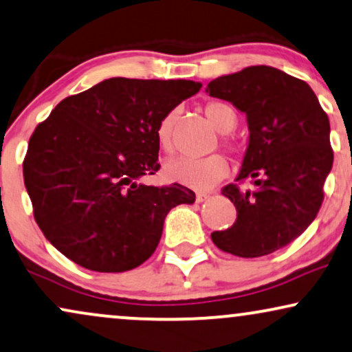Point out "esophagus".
Instances as JSON below:
<instances>
[{
    "label": "esophagus",
    "instance_id": "1",
    "mask_svg": "<svg viewBox=\"0 0 352 352\" xmlns=\"http://www.w3.org/2000/svg\"><path fill=\"white\" fill-rule=\"evenodd\" d=\"M208 198H209V195H208V193H197V201H198V203L206 201Z\"/></svg>",
    "mask_w": 352,
    "mask_h": 352
}]
</instances>
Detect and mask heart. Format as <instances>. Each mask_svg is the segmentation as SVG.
Masks as SVG:
<instances>
[{
	"instance_id": "obj_1",
	"label": "heart",
	"mask_w": 352,
	"mask_h": 352,
	"mask_svg": "<svg viewBox=\"0 0 352 352\" xmlns=\"http://www.w3.org/2000/svg\"><path fill=\"white\" fill-rule=\"evenodd\" d=\"M204 115L209 123L221 133L232 131L237 124V113L229 104L221 100L208 102L204 105ZM175 123H177V110L164 115L157 124L155 136H157V144L166 154H173L177 148L175 141ZM222 146L229 151H235L234 141L229 136H222ZM167 180L172 184H180L195 190L211 188L217 182H221L229 173V164L222 154H212L203 159H173L167 162L164 168Z\"/></svg>"
}]
</instances>
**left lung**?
<instances>
[{
	"instance_id": "8db88e82",
	"label": "left lung",
	"mask_w": 352,
	"mask_h": 352,
	"mask_svg": "<svg viewBox=\"0 0 352 352\" xmlns=\"http://www.w3.org/2000/svg\"><path fill=\"white\" fill-rule=\"evenodd\" d=\"M206 92L245 112L250 130L237 184L222 188L237 219L211 239L235 256L270 255L299 237L322 208L333 167L330 120L309 84L271 66L217 78Z\"/></svg>"
}]
</instances>
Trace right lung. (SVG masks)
<instances>
[{
    "label": "right lung",
    "instance_id": "obj_1",
    "mask_svg": "<svg viewBox=\"0 0 352 352\" xmlns=\"http://www.w3.org/2000/svg\"><path fill=\"white\" fill-rule=\"evenodd\" d=\"M199 89L185 79H105L37 124L22 170L35 222L56 250L99 273L133 270L153 255L167 212L195 203V193L140 179L161 167V118Z\"/></svg>",
    "mask_w": 352,
    "mask_h": 352
}]
</instances>
